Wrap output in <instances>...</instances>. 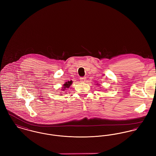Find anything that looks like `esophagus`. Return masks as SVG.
Returning a JSON list of instances; mask_svg holds the SVG:
<instances>
[{
  "label": "esophagus",
  "instance_id": "1",
  "mask_svg": "<svg viewBox=\"0 0 156 156\" xmlns=\"http://www.w3.org/2000/svg\"><path fill=\"white\" fill-rule=\"evenodd\" d=\"M86 79H87V78L85 77H82L80 78V80L81 82H85L86 81Z\"/></svg>",
  "mask_w": 156,
  "mask_h": 156
}]
</instances>
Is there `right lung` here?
Here are the masks:
<instances>
[{
  "label": "right lung",
  "instance_id": "1",
  "mask_svg": "<svg viewBox=\"0 0 156 156\" xmlns=\"http://www.w3.org/2000/svg\"><path fill=\"white\" fill-rule=\"evenodd\" d=\"M72 80H71V81H68V82H66L65 83V84H64V85H63V87H62V90H63V91H64L66 89H67V88H68L70 86H71V85L72 84Z\"/></svg>",
  "mask_w": 156,
  "mask_h": 156
}]
</instances>
